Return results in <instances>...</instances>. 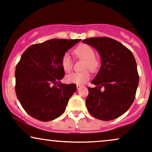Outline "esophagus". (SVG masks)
<instances>
[{
	"label": "esophagus",
	"mask_w": 152,
	"mask_h": 152,
	"mask_svg": "<svg viewBox=\"0 0 152 152\" xmlns=\"http://www.w3.org/2000/svg\"><path fill=\"white\" fill-rule=\"evenodd\" d=\"M82 87H83V86H82V85H77V90H80V89Z\"/></svg>",
	"instance_id": "obj_1"
}]
</instances>
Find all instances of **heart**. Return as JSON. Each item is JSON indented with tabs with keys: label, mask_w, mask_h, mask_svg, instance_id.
Here are the masks:
<instances>
[{
	"label": "heart",
	"mask_w": 152,
	"mask_h": 152,
	"mask_svg": "<svg viewBox=\"0 0 152 152\" xmlns=\"http://www.w3.org/2000/svg\"><path fill=\"white\" fill-rule=\"evenodd\" d=\"M75 55L78 58L85 60L83 62V69L85 70L80 72H72L65 77L67 83L83 85L86 83L90 78V69L92 72H94L99 66V60L94 56V50L91 46L86 44H82L77 46L74 50ZM61 65L62 69L65 72H69L72 69V62L70 56L66 53L61 59Z\"/></svg>",
	"instance_id": "heart-1"
}]
</instances>
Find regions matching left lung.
Here are the masks:
<instances>
[{
	"instance_id": "obj_1",
	"label": "left lung",
	"mask_w": 152,
	"mask_h": 152,
	"mask_svg": "<svg viewBox=\"0 0 152 152\" xmlns=\"http://www.w3.org/2000/svg\"><path fill=\"white\" fill-rule=\"evenodd\" d=\"M83 42L95 48L101 59L100 69L91 82L96 87L88 88L87 110L98 119H115L125 113L134 100L139 84L134 57L122 43L107 37H91Z\"/></svg>"
}]
</instances>
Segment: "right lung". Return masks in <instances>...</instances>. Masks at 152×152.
I'll return each instance as SVG.
<instances>
[{"label": "right lung", "instance_id": "right-lung-1", "mask_svg": "<svg viewBox=\"0 0 152 152\" xmlns=\"http://www.w3.org/2000/svg\"><path fill=\"white\" fill-rule=\"evenodd\" d=\"M80 40L52 39L33 45L23 53L15 68V93L25 111L33 118L48 122L65 110L77 86L60 82L65 76L61 59Z\"/></svg>", "mask_w": 152, "mask_h": 152}]
</instances>
